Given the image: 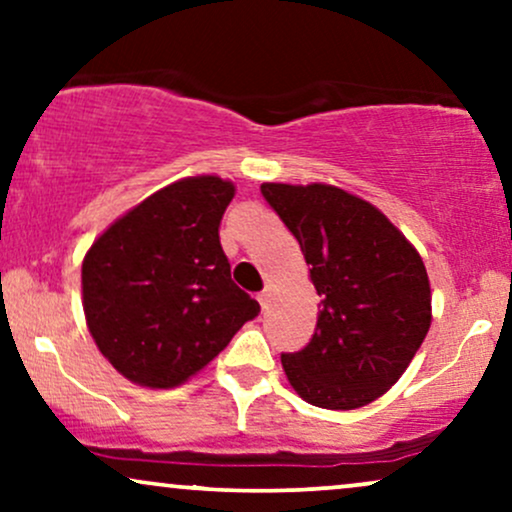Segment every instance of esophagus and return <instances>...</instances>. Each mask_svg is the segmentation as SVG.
Returning a JSON list of instances; mask_svg holds the SVG:
<instances>
[{"label": "esophagus", "instance_id": "34e87169", "mask_svg": "<svg viewBox=\"0 0 512 512\" xmlns=\"http://www.w3.org/2000/svg\"><path fill=\"white\" fill-rule=\"evenodd\" d=\"M272 286H264V289L257 293V301H260V305H262V310H267L269 308V303H272Z\"/></svg>", "mask_w": 512, "mask_h": 512}]
</instances>
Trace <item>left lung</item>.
Returning a JSON list of instances; mask_svg holds the SVG:
<instances>
[{
  "label": "left lung",
  "mask_w": 512,
  "mask_h": 512,
  "mask_svg": "<svg viewBox=\"0 0 512 512\" xmlns=\"http://www.w3.org/2000/svg\"><path fill=\"white\" fill-rule=\"evenodd\" d=\"M262 195L320 296L310 344L281 356L286 378L313 407H366L402 378L431 327L424 260L383 211L342 187L262 182Z\"/></svg>",
  "instance_id": "8db88e82"
}]
</instances>
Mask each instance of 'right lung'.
Wrapping results in <instances>:
<instances>
[{"label": "right lung", "instance_id": "right-lung-1", "mask_svg": "<svg viewBox=\"0 0 512 512\" xmlns=\"http://www.w3.org/2000/svg\"><path fill=\"white\" fill-rule=\"evenodd\" d=\"M233 197L236 185L219 175L180 178L110 223L84 255L88 332L129 383L182 385L260 313L231 281L219 240Z\"/></svg>", "mask_w": 512, "mask_h": 512}]
</instances>
